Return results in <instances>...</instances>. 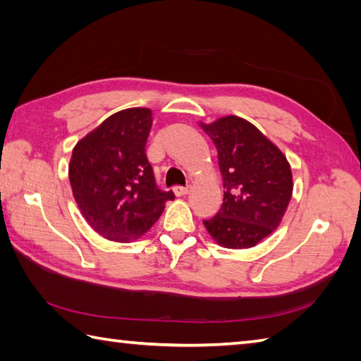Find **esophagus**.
Returning <instances> with one entry per match:
<instances>
[{
    "label": "esophagus",
    "instance_id": "obj_1",
    "mask_svg": "<svg viewBox=\"0 0 361 361\" xmlns=\"http://www.w3.org/2000/svg\"><path fill=\"white\" fill-rule=\"evenodd\" d=\"M189 190H190V188L189 186H176L175 189H173V194L176 195V197H183V195H186V194H189Z\"/></svg>",
    "mask_w": 361,
    "mask_h": 361
}]
</instances>
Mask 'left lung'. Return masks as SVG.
Wrapping results in <instances>:
<instances>
[{
    "instance_id": "obj_1",
    "label": "left lung",
    "mask_w": 361,
    "mask_h": 361,
    "mask_svg": "<svg viewBox=\"0 0 361 361\" xmlns=\"http://www.w3.org/2000/svg\"><path fill=\"white\" fill-rule=\"evenodd\" d=\"M217 147L224 176V203L211 220H203L220 247L251 248L279 226L291 194L293 176L286 155L247 119L224 116L200 122Z\"/></svg>"
}]
</instances>
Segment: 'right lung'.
I'll list each match as a JSON object with an SVG mask.
<instances>
[{
	"instance_id": "right-lung-1",
	"label": "right lung",
	"mask_w": 361,
	"mask_h": 361,
	"mask_svg": "<svg viewBox=\"0 0 361 361\" xmlns=\"http://www.w3.org/2000/svg\"><path fill=\"white\" fill-rule=\"evenodd\" d=\"M152 122L150 109L121 110L73 149L68 176L74 200L106 240L140 239L175 198L172 190L158 189L145 155Z\"/></svg>"
}]
</instances>
